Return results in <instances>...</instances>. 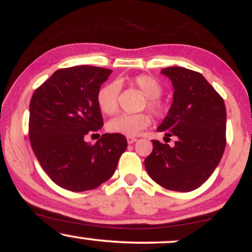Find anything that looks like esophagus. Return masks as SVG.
I'll return each mask as SVG.
<instances>
[{
    "label": "esophagus",
    "instance_id": "1",
    "mask_svg": "<svg viewBox=\"0 0 252 252\" xmlns=\"http://www.w3.org/2000/svg\"><path fill=\"white\" fill-rule=\"evenodd\" d=\"M136 141H137V138L136 137H132V136H126V142H128L129 144L134 143V142H136Z\"/></svg>",
    "mask_w": 252,
    "mask_h": 252
}]
</instances>
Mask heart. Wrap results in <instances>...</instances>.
<instances>
[{
	"label": "heart",
	"instance_id": "obj_1",
	"mask_svg": "<svg viewBox=\"0 0 252 252\" xmlns=\"http://www.w3.org/2000/svg\"><path fill=\"white\" fill-rule=\"evenodd\" d=\"M130 84L142 91L146 96L143 108H148L156 117L163 116L166 112V104L160 96L163 88L155 77L148 74H138L130 79ZM118 92L120 88L116 83H110L99 89L97 94V104L100 111L106 115H112L118 109ZM152 123V117L148 112H140L135 115L122 114L110 120L106 128L112 134H121L124 136L138 135L143 129L148 128Z\"/></svg>",
	"mask_w": 252,
	"mask_h": 252
}]
</instances>
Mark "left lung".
<instances>
[{
  "mask_svg": "<svg viewBox=\"0 0 252 252\" xmlns=\"http://www.w3.org/2000/svg\"><path fill=\"white\" fill-rule=\"evenodd\" d=\"M174 97L158 130L176 136L174 147L153 141L144 160L147 172L163 189L189 192L200 187L218 166L226 146V109L220 94L199 72L179 66L163 68Z\"/></svg>",
  "mask_w": 252,
  "mask_h": 252,
  "instance_id": "1",
  "label": "left lung"
}]
</instances>
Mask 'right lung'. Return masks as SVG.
I'll list each match as a JSON object with an SVG mask.
<instances>
[{"mask_svg":"<svg viewBox=\"0 0 252 252\" xmlns=\"http://www.w3.org/2000/svg\"><path fill=\"white\" fill-rule=\"evenodd\" d=\"M110 73L88 65L60 68L32 96V149L52 181L72 192L108 181L128 146L121 134H104L94 144L84 140L103 126L97 94Z\"/></svg>","mask_w":252,"mask_h":252,"instance_id":"obj_1","label":"right lung"}]
</instances>
